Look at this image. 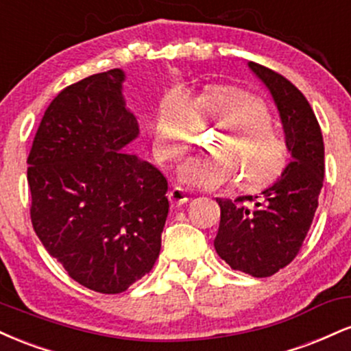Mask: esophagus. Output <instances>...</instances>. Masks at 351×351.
Instances as JSON below:
<instances>
[{
    "mask_svg": "<svg viewBox=\"0 0 351 351\" xmlns=\"http://www.w3.org/2000/svg\"><path fill=\"white\" fill-rule=\"evenodd\" d=\"M168 198H170L171 204H175V206H181V204H184L188 201V193L184 191L183 188L175 186L170 191V195H168Z\"/></svg>",
    "mask_w": 351,
    "mask_h": 351,
    "instance_id": "1",
    "label": "esophagus"
}]
</instances>
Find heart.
I'll list each match as a JSON object with an SVG mask.
<instances>
[{
  "instance_id": "heart-1",
  "label": "heart",
  "mask_w": 351,
  "mask_h": 351,
  "mask_svg": "<svg viewBox=\"0 0 351 351\" xmlns=\"http://www.w3.org/2000/svg\"><path fill=\"white\" fill-rule=\"evenodd\" d=\"M208 127L221 128L209 147L216 155L181 165L178 178L188 186L211 191L239 176L241 188L257 189L287 165L289 145L274 127L269 107L236 87H211L193 99L181 92L167 95L153 128L156 155L163 162L180 160L195 145L196 128Z\"/></svg>"
}]
</instances>
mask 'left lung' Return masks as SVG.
Returning a JSON list of instances; mask_svg holds the SVG:
<instances>
[{"instance_id": "1", "label": "left lung", "mask_w": 351, "mask_h": 351, "mask_svg": "<svg viewBox=\"0 0 351 351\" xmlns=\"http://www.w3.org/2000/svg\"><path fill=\"white\" fill-rule=\"evenodd\" d=\"M249 67L271 92L292 160L259 195L216 199L221 221L215 249L234 271L269 277L295 259L315 216L324 186V136L308 100L291 80L257 62Z\"/></svg>"}]
</instances>
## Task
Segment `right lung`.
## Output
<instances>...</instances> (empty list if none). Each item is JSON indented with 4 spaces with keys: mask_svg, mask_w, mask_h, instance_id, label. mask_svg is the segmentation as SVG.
Listing matches in <instances>:
<instances>
[{
    "mask_svg": "<svg viewBox=\"0 0 351 351\" xmlns=\"http://www.w3.org/2000/svg\"><path fill=\"white\" fill-rule=\"evenodd\" d=\"M123 80L112 69L60 90L27 156L36 234L72 279L100 293L152 271L170 208L162 171L123 152L138 136Z\"/></svg>",
    "mask_w": 351,
    "mask_h": 351,
    "instance_id": "right-lung-1",
    "label": "right lung"
}]
</instances>
